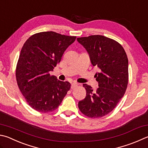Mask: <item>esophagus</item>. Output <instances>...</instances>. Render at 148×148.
<instances>
[{"label": "esophagus", "instance_id": "1", "mask_svg": "<svg viewBox=\"0 0 148 148\" xmlns=\"http://www.w3.org/2000/svg\"><path fill=\"white\" fill-rule=\"evenodd\" d=\"M77 85H78V84H77V83H74V82L72 83L71 84V88H72V89H74V88H76L77 86Z\"/></svg>", "mask_w": 148, "mask_h": 148}]
</instances>
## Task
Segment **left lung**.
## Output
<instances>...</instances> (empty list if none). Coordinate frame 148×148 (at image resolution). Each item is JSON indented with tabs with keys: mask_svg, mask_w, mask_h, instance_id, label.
I'll return each instance as SVG.
<instances>
[{
	"mask_svg": "<svg viewBox=\"0 0 148 148\" xmlns=\"http://www.w3.org/2000/svg\"><path fill=\"white\" fill-rule=\"evenodd\" d=\"M89 55L90 62L99 69L95 74L98 88L93 90L83 84L86 96L78 102L82 113L101 118L113 110L124 95L128 83V59L122 45L100 35L77 38Z\"/></svg>",
	"mask_w": 148,
	"mask_h": 148,
	"instance_id": "obj_1",
	"label": "left lung"
}]
</instances>
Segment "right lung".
<instances>
[{
  "instance_id": "1",
  "label": "right lung",
  "mask_w": 148,
  "mask_h": 148,
  "mask_svg": "<svg viewBox=\"0 0 148 148\" xmlns=\"http://www.w3.org/2000/svg\"><path fill=\"white\" fill-rule=\"evenodd\" d=\"M76 38L43 32L32 35L25 42L16 67V79L32 109L41 112L53 111L70 90L71 83L60 81L50 72Z\"/></svg>"
}]
</instances>
